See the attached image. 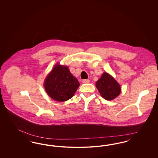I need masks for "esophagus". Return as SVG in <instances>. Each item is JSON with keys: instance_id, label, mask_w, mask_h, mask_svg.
<instances>
[{"instance_id": "1", "label": "esophagus", "mask_w": 158, "mask_h": 158, "mask_svg": "<svg viewBox=\"0 0 158 158\" xmlns=\"http://www.w3.org/2000/svg\"><path fill=\"white\" fill-rule=\"evenodd\" d=\"M83 83H89V79H83L82 81Z\"/></svg>"}]
</instances>
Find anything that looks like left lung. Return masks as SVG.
<instances>
[{"mask_svg": "<svg viewBox=\"0 0 158 158\" xmlns=\"http://www.w3.org/2000/svg\"><path fill=\"white\" fill-rule=\"evenodd\" d=\"M96 87L102 97L111 101L118 97L120 94V85L112 76L104 72L96 82Z\"/></svg>", "mask_w": 158, "mask_h": 158, "instance_id": "8db88e82", "label": "left lung"}]
</instances>
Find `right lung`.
Instances as JSON below:
<instances>
[{
	"label": "right lung",
	"mask_w": 158,
	"mask_h": 158,
	"mask_svg": "<svg viewBox=\"0 0 158 158\" xmlns=\"http://www.w3.org/2000/svg\"><path fill=\"white\" fill-rule=\"evenodd\" d=\"M44 85L50 98L64 102L73 97L80 83L70 72L68 66L57 64L46 77Z\"/></svg>",
	"instance_id": "right-lung-1"
}]
</instances>
